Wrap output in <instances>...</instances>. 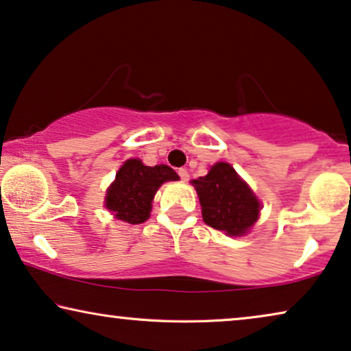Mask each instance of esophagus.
<instances>
[{
    "instance_id": "1",
    "label": "esophagus",
    "mask_w": 351,
    "mask_h": 351,
    "mask_svg": "<svg viewBox=\"0 0 351 351\" xmlns=\"http://www.w3.org/2000/svg\"><path fill=\"white\" fill-rule=\"evenodd\" d=\"M178 175H180V178H181L182 181L189 180V171H187L186 169H180V170H178Z\"/></svg>"
}]
</instances>
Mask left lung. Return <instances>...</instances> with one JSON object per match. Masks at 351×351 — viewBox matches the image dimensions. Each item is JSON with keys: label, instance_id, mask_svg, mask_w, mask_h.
Masks as SVG:
<instances>
[{"label": "left lung", "instance_id": "obj_1", "mask_svg": "<svg viewBox=\"0 0 351 351\" xmlns=\"http://www.w3.org/2000/svg\"><path fill=\"white\" fill-rule=\"evenodd\" d=\"M202 205V218L227 235H243L258 221L261 204L253 191L226 162L211 167L206 176L192 181Z\"/></svg>", "mask_w": 351, "mask_h": 351}]
</instances>
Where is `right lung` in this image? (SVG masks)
Listing matches in <instances>:
<instances>
[{"label":"right lung","mask_w":351,"mask_h":351,"mask_svg":"<svg viewBox=\"0 0 351 351\" xmlns=\"http://www.w3.org/2000/svg\"><path fill=\"white\" fill-rule=\"evenodd\" d=\"M178 178L169 165L146 167L138 159L127 160L106 192V208L128 224L145 223L149 218L151 202L162 182L176 181Z\"/></svg>","instance_id":"1"}]
</instances>
